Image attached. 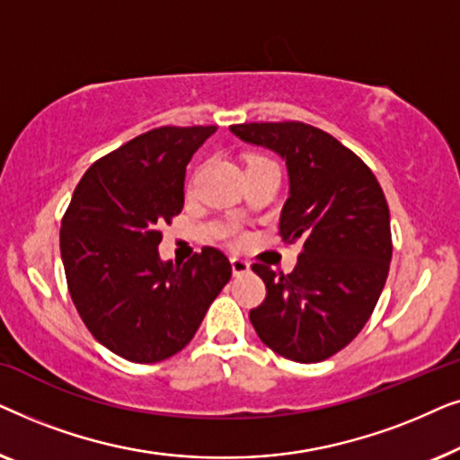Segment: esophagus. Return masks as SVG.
Masks as SVG:
<instances>
[{"instance_id":"34e87169","label":"esophagus","mask_w":460,"mask_h":460,"mask_svg":"<svg viewBox=\"0 0 460 460\" xmlns=\"http://www.w3.org/2000/svg\"><path fill=\"white\" fill-rule=\"evenodd\" d=\"M230 266H232V274L234 276H243V274L251 272L249 261L241 260V257H230Z\"/></svg>"}]
</instances>
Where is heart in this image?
Wrapping results in <instances>:
<instances>
[{"instance_id": "heart-1", "label": "heart", "mask_w": 460, "mask_h": 460, "mask_svg": "<svg viewBox=\"0 0 460 460\" xmlns=\"http://www.w3.org/2000/svg\"><path fill=\"white\" fill-rule=\"evenodd\" d=\"M263 161H268V159H263V156H251L249 165H253V163H263Z\"/></svg>"}]
</instances>
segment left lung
<instances>
[{
  "instance_id": "1",
  "label": "left lung",
  "mask_w": 460,
  "mask_h": 460,
  "mask_svg": "<svg viewBox=\"0 0 460 460\" xmlns=\"http://www.w3.org/2000/svg\"><path fill=\"white\" fill-rule=\"evenodd\" d=\"M243 142L287 163L280 236L301 243L291 274L255 263L266 301L249 318L270 349L293 362H323L343 349L373 314L392 261L389 207L373 172L312 125H232Z\"/></svg>"
}]
</instances>
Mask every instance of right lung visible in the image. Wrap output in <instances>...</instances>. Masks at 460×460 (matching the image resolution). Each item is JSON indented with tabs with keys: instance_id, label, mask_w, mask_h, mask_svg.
<instances>
[{
	"instance_id": "1",
	"label": "right lung",
	"mask_w": 460,
	"mask_h": 460,
	"mask_svg": "<svg viewBox=\"0 0 460 460\" xmlns=\"http://www.w3.org/2000/svg\"><path fill=\"white\" fill-rule=\"evenodd\" d=\"M217 128H159L93 163L62 217L73 304L112 354L150 364L184 349L232 276L219 249L163 261L161 226L184 207L186 165Z\"/></svg>"
}]
</instances>
